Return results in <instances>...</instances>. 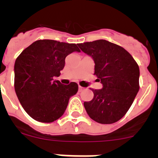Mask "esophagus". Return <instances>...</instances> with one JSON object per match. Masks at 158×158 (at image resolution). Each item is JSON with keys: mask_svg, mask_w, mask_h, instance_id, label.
<instances>
[{"mask_svg": "<svg viewBox=\"0 0 158 158\" xmlns=\"http://www.w3.org/2000/svg\"><path fill=\"white\" fill-rule=\"evenodd\" d=\"M78 89H79V92H81V91H82V90H83L84 88L81 87V86L79 85V87H78Z\"/></svg>", "mask_w": 158, "mask_h": 158, "instance_id": "1", "label": "esophagus"}]
</instances>
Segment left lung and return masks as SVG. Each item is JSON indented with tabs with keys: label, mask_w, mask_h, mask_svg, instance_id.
Returning a JSON list of instances; mask_svg holds the SVG:
<instances>
[{
	"label": "left lung",
	"mask_w": 158,
	"mask_h": 158,
	"mask_svg": "<svg viewBox=\"0 0 158 158\" xmlns=\"http://www.w3.org/2000/svg\"><path fill=\"white\" fill-rule=\"evenodd\" d=\"M95 63L94 74L103 88L92 89L93 100L84 102L89 117L111 124L125 115L139 90V67L124 48L104 40L78 43Z\"/></svg>",
	"instance_id": "left-lung-1"
}]
</instances>
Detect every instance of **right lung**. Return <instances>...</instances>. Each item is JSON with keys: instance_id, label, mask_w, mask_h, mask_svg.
<instances>
[{"instance_id": "right-lung-1", "label": "right lung", "mask_w": 158, "mask_h": 158, "mask_svg": "<svg viewBox=\"0 0 158 158\" xmlns=\"http://www.w3.org/2000/svg\"><path fill=\"white\" fill-rule=\"evenodd\" d=\"M80 52L74 43L38 40L24 49L14 65V86L19 103L35 120L51 123L62 116L69 100L78 90L77 84L63 85L59 77L65 59Z\"/></svg>"}]
</instances>
